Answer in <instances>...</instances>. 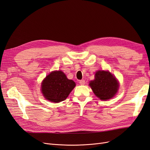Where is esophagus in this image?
<instances>
[{
	"label": "esophagus",
	"mask_w": 150,
	"mask_h": 150,
	"mask_svg": "<svg viewBox=\"0 0 150 150\" xmlns=\"http://www.w3.org/2000/svg\"><path fill=\"white\" fill-rule=\"evenodd\" d=\"M79 83L81 85H84L85 84V81L84 80H81L79 81Z\"/></svg>",
	"instance_id": "obj_1"
}]
</instances>
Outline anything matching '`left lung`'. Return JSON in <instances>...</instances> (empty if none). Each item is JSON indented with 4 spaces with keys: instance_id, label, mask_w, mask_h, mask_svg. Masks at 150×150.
Listing matches in <instances>:
<instances>
[{
    "instance_id": "1",
    "label": "left lung",
    "mask_w": 150,
    "mask_h": 150,
    "mask_svg": "<svg viewBox=\"0 0 150 150\" xmlns=\"http://www.w3.org/2000/svg\"><path fill=\"white\" fill-rule=\"evenodd\" d=\"M90 86L95 95L101 100L111 99L117 92L119 83L115 77L108 71H98L95 79Z\"/></svg>"
}]
</instances>
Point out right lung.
I'll return each instance as SVG.
<instances>
[{
	"instance_id": "obj_1",
	"label": "right lung",
	"mask_w": 150,
	"mask_h": 150,
	"mask_svg": "<svg viewBox=\"0 0 150 150\" xmlns=\"http://www.w3.org/2000/svg\"><path fill=\"white\" fill-rule=\"evenodd\" d=\"M75 86V83L67 78L62 71H54L43 80L41 90L47 100L59 103L68 97Z\"/></svg>"
}]
</instances>
